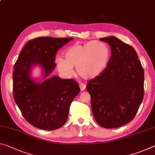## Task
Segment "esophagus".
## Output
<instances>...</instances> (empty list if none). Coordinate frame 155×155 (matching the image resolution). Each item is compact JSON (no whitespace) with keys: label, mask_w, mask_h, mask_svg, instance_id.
I'll list each match as a JSON object with an SVG mask.
<instances>
[{"label":"esophagus","mask_w":155,"mask_h":155,"mask_svg":"<svg viewBox=\"0 0 155 155\" xmlns=\"http://www.w3.org/2000/svg\"><path fill=\"white\" fill-rule=\"evenodd\" d=\"M79 87L81 88V91H83L85 89V87H86V85H85L84 83H81L79 84Z\"/></svg>","instance_id":"34e87169"}]
</instances>
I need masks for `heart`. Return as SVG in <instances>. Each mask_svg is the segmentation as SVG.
<instances>
[{
	"mask_svg": "<svg viewBox=\"0 0 155 155\" xmlns=\"http://www.w3.org/2000/svg\"><path fill=\"white\" fill-rule=\"evenodd\" d=\"M65 58H56V63L61 72L70 75L73 66H76L78 75L85 79H92L99 76L108 64L110 51L106 44L101 41H92L75 43L64 51Z\"/></svg>",
	"mask_w": 155,
	"mask_h": 155,
	"instance_id": "obj_1",
	"label": "heart"
}]
</instances>
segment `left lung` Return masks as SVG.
I'll list each match as a JSON object with an SVG mask.
<instances>
[{
  "instance_id": "obj_1",
  "label": "left lung",
  "mask_w": 155,
  "mask_h": 155,
  "mask_svg": "<svg viewBox=\"0 0 155 155\" xmlns=\"http://www.w3.org/2000/svg\"><path fill=\"white\" fill-rule=\"evenodd\" d=\"M110 46L105 70L87 82L94 117L105 128L121 127L132 121L143 99L144 72L132 46L115 36L99 38Z\"/></svg>"
}]
</instances>
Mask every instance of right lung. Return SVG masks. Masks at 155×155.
<instances>
[{
  "label": "right lung",
  "mask_w": 155,
  "mask_h": 155,
  "mask_svg": "<svg viewBox=\"0 0 155 155\" xmlns=\"http://www.w3.org/2000/svg\"><path fill=\"white\" fill-rule=\"evenodd\" d=\"M72 39L45 36L29 41L14 65V101L25 119L37 128L52 130L63 126L71 103L80 92L72 78L49 77L56 65L57 51ZM37 65L42 69L41 82L31 76L32 68Z\"/></svg>",
  "instance_id": "add662e5"
}]
</instances>
